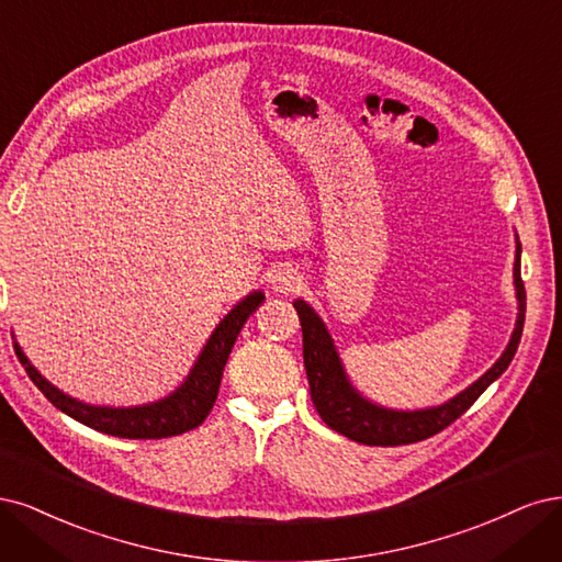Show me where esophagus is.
I'll list each match as a JSON object with an SVG mask.
<instances>
[{"label":"esophagus","instance_id":"1","mask_svg":"<svg viewBox=\"0 0 562 562\" xmlns=\"http://www.w3.org/2000/svg\"><path fill=\"white\" fill-rule=\"evenodd\" d=\"M270 286H273L280 294H289V292H296V289L301 286V278L294 268L280 266L273 270V273H270Z\"/></svg>","mask_w":562,"mask_h":562}]
</instances>
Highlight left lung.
Masks as SVG:
<instances>
[{"label":"left lung","instance_id":"1","mask_svg":"<svg viewBox=\"0 0 562 562\" xmlns=\"http://www.w3.org/2000/svg\"><path fill=\"white\" fill-rule=\"evenodd\" d=\"M514 280L518 292V322L514 336L506 346L504 355L495 361V367L483 373L472 387L460 392L456 400L439 408L427 411H385L369 404L367 400L350 387L346 373H342L340 359L334 350V342L324 329L322 319L315 311L303 301H294V307L301 319L303 331V364L307 373V385H311V400L319 413V418L327 423L331 429L340 431L357 443L367 446H406L434 437L448 425L456 423L462 413L469 411L485 387L497 380L518 350V342L522 336V322H525V284L520 280V245L516 247V266H514Z\"/></svg>","mask_w":562,"mask_h":562}]
</instances>
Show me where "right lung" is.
I'll use <instances>...</instances> for the list:
<instances>
[{
    "label": "right lung",
    "mask_w": 562,
    "mask_h": 562,
    "mask_svg": "<svg viewBox=\"0 0 562 562\" xmlns=\"http://www.w3.org/2000/svg\"><path fill=\"white\" fill-rule=\"evenodd\" d=\"M261 303L263 294L257 292L235 305L207 340V346L203 355L198 357L187 383L175 394H170L168 400L139 408H100L71 400V396L63 394L58 387H53L48 380L40 375V371L30 364L21 348H13L32 383L42 390V394L53 406L67 413L69 418L121 439H168L179 437V434H184L189 429H195L207 418L216 402V394H220L224 367L235 346V338H238L240 329L245 327L247 317L255 313Z\"/></svg>",
    "instance_id": "right-lung-1"
}]
</instances>
